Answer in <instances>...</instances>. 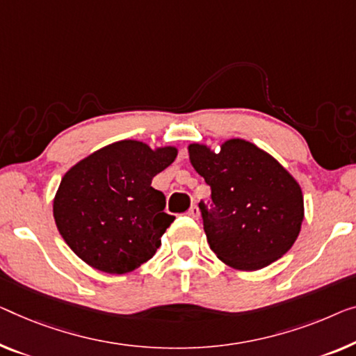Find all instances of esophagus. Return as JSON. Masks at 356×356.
Wrapping results in <instances>:
<instances>
[{
    "label": "esophagus",
    "mask_w": 356,
    "mask_h": 356,
    "mask_svg": "<svg viewBox=\"0 0 356 356\" xmlns=\"http://www.w3.org/2000/svg\"><path fill=\"white\" fill-rule=\"evenodd\" d=\"M188 216L190 217H193V219H198V217H200V209H198V206H192V208H190L188 209Z\"/></svg>",
    "instance_id": "obj_1"
}]
</instances>
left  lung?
<instances>
[{"instance_id":"obj_1","label":"left lung","mask_w":356,"mask_h":356,"mask_svg":"<svg viewBox=\"0 0 356 356\" xmlns=\"http://www.w3.org/2000/svg\"><path fill=\"white\" fill-rule=\"evenodd\" d=\"M190 163L211 187L212 208L200 203L208 243L236 270H261L294 245L304 220L297 180L262 148L230 139L216 153L190 144Z\"/></svg>"}]
</instances>
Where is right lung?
I'll list each match as a JSON object with an SVG mask.
<instances>
[{
	"instance_id": "add662e5",
	"label": "right lung",
	"mask_w": 356,
	"mask_h": 356,
	"mask_svg": "<svg viewBox=\"0 0 356 356\" xmlns=\"http://www.w3.org/2000/svg\"><path fill=\"white\" fill-rule=\"evenodd\" d=\"M176 147L152 150L144 142L120 140L78 161L54 196L56 225L81 261L111 275L132 272L155 256L176 217L152 187L176 160Z\"/></svg>"
}]
</instances>
